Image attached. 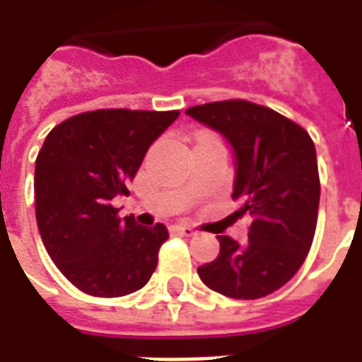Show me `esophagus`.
<instances>
[{
  "label": "esophagus",
  "mask_w": 362,
  "mask_h": 362,
  "mask_svg": "<svg viewBox=\"0 0 362 362\" xmlns=\"http://www.w3.org/2000/svg\"><path fill=\"white\" fill-rule=\"evenodd\" d=\"M173 233H176V235H180V236H194V235H196V230H194L192 227H188V225H174Z\"/></svg>",
  "instance_id": "1"
}]
</instances>
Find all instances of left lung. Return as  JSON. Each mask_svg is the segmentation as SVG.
I'll list each match as a JSON object with an SVG mask.
<instances>
[{"label": "left lung", "instance_id": "left-lung-1", "mask_svg": "<svg viewBox=\"0 0 362 362\" xmlns=\"http://www.w3.org/2000/svg\"><path fill=\"white\" fill-rule=\"evenodd\" d=\"M186 114L230 143L236 213L252 217L244 246L217 236L219 256L197 267L199 279L230 298L272 295L300 269L316 233L320 176L310 135L279 112L240 98L192 106Z\"/></svg>", "mask_w": 362, "mask_h": 362}]
</instances>
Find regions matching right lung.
I'll return each instance as SVG.
<instances>
[{"mask_svg": "<svg viewBox=\"0 0 362 362\" xmlns=\"http://www.w3.org/2000/svg\"><path fill=\"white\" fill-rule=\"evenodd\" d=\"M178 110L83 112L46 135L35 168L36 223L46 252L75 287L93 296H124L147 285L168 238L163 223L119 219L126 196L153 141Z\"/></svg>", "mask_w": 362, "mask_h": 362, "instance_id": "obj_1", "label": "right lung"}]
</instances>
